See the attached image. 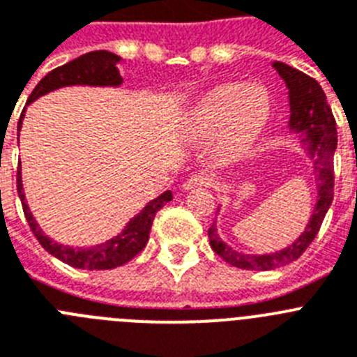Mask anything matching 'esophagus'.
I'll return each instance as SVG.
<instances>
[{"label":"esophagus","instance_id":"34e87169","mask_svg":"<svg viewBox=\"0 0 357 357\" xmlns=\"http://www.w3.org/2000/svg\"><path fill=\"white\" fill-rule=\"evenodd\" d=\"M213 179L210 178L208 174H204V172H201V174H194L190 176V178L185 181V190H188V188H194V187H210L212 185Z\"/></svg>","mask_w":357,"mask_h":357}]
</instances>
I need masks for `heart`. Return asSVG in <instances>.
I'll list each match as a JSON object with an SVG mask.
<instances>
[{
    "mask_svg": "<svg viewBox=\"0 0 357 357\" xmlns=\"http://www.w3.org/2000/svg\"><path fill=\"white\" fill-rule=\"evenodd\" d=\"M271 116V97L259 84L230 82L213 88L201 98L188 122L192 138H206L222 131L217 153L231 161L255 144Z\"/></svg>",
    "mask_w": 357,
    "mask_h": 357,
    "instance_id": "heart-1",
    "label": "heart"
}]
</instances>
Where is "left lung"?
Listing matches in <instances>:
<instances>
[{
    "instance_id": "obj_1",
    "label": "left lung",
    "mask_w": 357,
    "mask_h": 357,
    "mask_svg": "<svg viewBox=\"0 0 357 357\" xmlns=\"http://www.w3.org/2000/svg\"><path fill=\"white\" fill-rule=\"evenodd\" d=\"M273 68L278 71V75L284 79L289 89V129L298 132L300 144L312 160L318 199L303 234L291 246L269 255H246L235 252L234 248L222 243L213 221L208 228L210 246L213 252L228 264L250 271H269L298 259L314 241L334 197V151L337 145V132L336 120L333 116L331 105L327 104L324 89L312 77L294 70L293 66L273 63Z\"/></svg>"
}]
</instances>
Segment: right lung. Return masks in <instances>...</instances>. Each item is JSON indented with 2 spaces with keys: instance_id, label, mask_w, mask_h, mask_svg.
<instances>
[{
  "instance_id": "right-lung-1",
  "label": "right lung",
  "mask_w": 357,
  "mask_h": 357,
  "mask_svg": "<svg viewBox=\"0 0 357 357\" xmlns=\"http://www.w3.org/2000/svg\"><path fill=\"white\" fill-rule=\"evenodd\" d=\"M120 61L122 59L119 55L105 52V50H97V52L80 55V57L73 59V61H70L64 66L55 68V70L50 71L48 75L43 77L39 80V84L30 93L26 105L32 104L33 100H37V98L46 95V93L64 88V86H113V88H116V86L122 84V75H120L119 68H116ZM24 111H26V107L21 113L17 131H20L21 123H23ZM17 194H20L24 217L29 221L30 230H32V234L36 235V238L46 252L50 255H54L55 259L63 260L64 264L71 266V268L91 269V271L93 269L119 268V266H123L126 262L135 259L144 250L145 244H147L149 231H151L156 212L172 199V192H163L156 199L147 203V206L138 215H135L131 221L127 222L122 234H119L111 241H105V243L91 248H71L52 241L48 235H45L41 226L37 225L32 212H30L29 204H26V199H24L21 169H17Z\"/></svg>"
}]
</instances>
